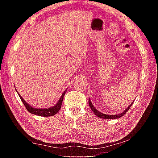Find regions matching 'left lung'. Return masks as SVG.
<instances>
[{
	"label": "left lung",
	"mask_w": 158,
	"mask_h": 158,
	"mask_svg": "<svg viewBox=\"0 0 158 158\" xmlns=\"http://www.w3.org/2000/svg\"><path fill=\"white\" fill-rule=\"evenodd\" d=\"M133 102H134V101L130 104L129 106H127V108L126 109H125V111L123 112H122V113H121V114H116V115H108V114H105L104 113H102V112H100L99 111H98L97 109L95 108V106L93 105V104L91 102V101H90V98H89V106H90V109H91V110L93 111V113H94L98 117L101 118H104V119H116V118H119L123 116V115L126 114V112H127V111L129 110L130 108L131 107V106H132Z\"/></svg>",
	"instance_id": "obj_1"
}]
</instances>
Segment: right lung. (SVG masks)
Masks as SVG:
<instances>
[{
    "instance_id": "add662e5",
    "label": "right lung",
    "mask_w": 158,
    "mask_h": 158,
    "mask_svg": "<svg viewBox=\"0 0 158 158\" xmlns=\"http://www.w3.org/2000/svg\"><path fill=\"white\" fill-rule=\"evenodd\" d=\"M16 89V88H15ZM16 91L17 92V90H16ZM67 91V90H65V91L63 92V93L62 94V95L60 96V98L59 99V100L58 101V102L55 105H53V106H51V107L49 108H35L33 107V106H31L30 105H28V104L26 102L23 100L22 98V97L20 95L19 93H18V95H19V98L22 101V102L24 106H26V108L27 110L30 112V113L35 114V115H37V116H45V117H48V116H53V115L56 114L58 111L60 110V109L61 107V105H62V102L63 100V97L64 95H65V93Z\"/></svg>"
}]
</instances>
